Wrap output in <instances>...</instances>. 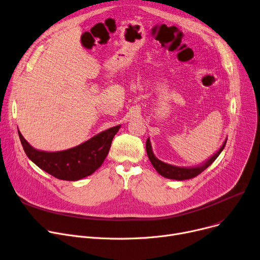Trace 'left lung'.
<instances>
[{"mask_svg": "<svg viewBox=\"0 0 260 260\" xmlns=\"http://www.w3.org/2000/svg\"><path fill=\"white\" fill-rule=\"evenodd\" d=\"M226 140L228 139H225V141L223 142L221 147L215 152L214 154L210 156L205 161H203L202 164L197 165V166H193V167H178V166H174V165H170V164L161 161L154 155L149 137L146 142V150H147V154H148V157H149L152 166L154 167V169L158 172V174H160L161 176H164L166 178H169V179L185 180V179L193 178L200 173H202L204 170H206L207 168L213 161H214L218 157V155L221 153V151L223 150V148L225 146Z\"/></svg>", "mask_w": 260, "mask_h": 260, "instance_id": "1", "label": "left lung"}]
</instances>
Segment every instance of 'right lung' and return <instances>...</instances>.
I'll list each match as a JSON object with an SVG mask.
<instances>
[{
	"instance_id": "add662e5",
	"label": "right lung",
	"mask_w": 260,
	"mask_h": 260,
	"mask_svg": "<svg viewBox=\"0 0 260 260\" xmlns=\"http://www.w3.org/2000/svg\"><path fill=\"white\" fill-rule=\"evenodd\" d=\"M121 126L109 128L91 137L79 146L48 152L34 148L19 131V136L28 158L48 174L63 180L75 181L94 173L108 155L111 142Z\"/></svg>"
}]
</instances>
